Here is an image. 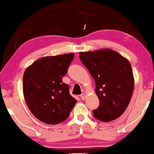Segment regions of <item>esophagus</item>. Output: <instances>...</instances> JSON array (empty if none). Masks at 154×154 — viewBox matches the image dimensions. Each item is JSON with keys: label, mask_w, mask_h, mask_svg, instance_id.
Instances as JSON below:
<instances>
[{"label": "esophagus", "mask_w": 154, "mask_h": 154, "mask_svg": "<svg viewBox=\"0 0 154 154\" xmlns=\"http://www.w3.org/2000/svg\"><path fill=\"white\" fill-rule=\"evenodd\" d=\"M86 94H84V93H83V94H82L81 95H80V97H81V99H82V100H85V98H86Z\"/></svg>", "instance_id": "34e87169"}]
</instances>
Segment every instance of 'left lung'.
<instances>
[{
    "label": "left lung",
    "instance_id": "left-lung-1",
    "mask_svg": "<svg viewBox=\"0 0 154 154\" xmlns=\"http://www.w3.org/2000/svg\"><path fill=\"white\" fill-rule=\"evenodd\" d=\"M79 58L95 81L100 106L93 115L104 122L119 117L127 108L134 79L129 60L111 49L79 52Z\"/></svg>",
    "mask_w": 154,
    "mask_h": 154
}]
</instances>
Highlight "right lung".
I'll return each instance as SVG.
<instances>
[{
	"instance_id": "right-lung-1",
	"label": "right lung",
	"mask_w": 154,
	"mask_h": 154,
	"mask_svg": "<svg viewBox=\"0 0 154 154\" xmlns=\"http://www.w3.org/2000/svg\"><path fill=\"white\" fill-rule=\"evenodd\" d=\"M74 56L69 53L44 57L25 69L23 79L25 102L33 115L44 123L64 122L77 103L62 79Z\"/></svg>"
}]
</instances>
